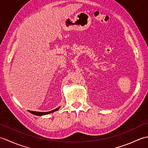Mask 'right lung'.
<instances>
[{"instance_id": "obj_1", "label": "right lung", "mask_w": 148, "mask_h": 148, "mask_svg": "<svg viewBox=\"0 0 148 148\" xmlns=\"http://www.w3.org/2000/svg\"><path fill=\"white\" fill-rule=\"evenodd\" d=\"M60 108V107H58V108H57L56 109H55L54 110H52V111H48V112H36V111H29V112L30 113H32V114H33L34 115H36V116H43V115L48 114H49V113H51V112L58 111Z\"/></svg>"}]
</instances>
